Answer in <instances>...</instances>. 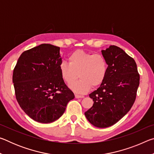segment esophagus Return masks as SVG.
<instances>
[{
  "instance_id": "1",
  "label": "esophagus",
  "mask_w": 154,
  "mask_h": 154,
  "mask_svg": "<svg viewBox=\"0 0 154 154\" xmlns=\"http://www.w3.org/2000/svg\"><path fill=\"white\" fill-rule=\"evenodd\" d=\"M75 98H83L84 97V96L83 95H79V94H75Z\"/></svg>"
}]
</instances>
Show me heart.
<instances>
[{
    "instance_id": "heart-1",
    "label": "heart",
    "mask_w": 154,
    "mask_h": 154,
    "mask_svg": "<svg viewBox=\"0 0 154 154\" xmlns=\"http://www.w3.org/2000/svg\"><path fill=\"white\" fill-rule=\"evenodd\" d=\"M69 63L62 61L58 69L61 77L67 84H71L78 77L81 79L70 85L77 94H85L92 87H98L105 80L108 72V62L100 54H92L76 50L68 58Z\"/></svg>"
}]
</instances>
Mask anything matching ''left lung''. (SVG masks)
Returning <instances> with one entry per match:
<instances>
[{
  "label": "left lung",
  "instance_id": "left-lung-1",
  "mask_svg": "<svg viewBox=\"0 0 154 154\" xmlns=\"http://www.w3.org/2000/svg\"><path fill=\"white\" fill-rule=\"evenodd\" d=\"M101 52L108 62L107 75L100 87L89 94L94 104L85 116L93 126L106 128L117 123L131 109L140 76L134 60L119 47L111 45Z\"/></svg>",
  "mask_w": 154,
  "mask_h": 154
}]
</instances>
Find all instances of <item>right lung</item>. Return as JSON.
I'll return each instance as SVG.
<instances>
[{
	"mask_svg": "<svg viewBox=\"0 0 154 154\" xmlns=\"http://www.w3.org/2000/svg\"><path fill=\"white\" fill-rule=\"evenodd\" d=\"M60 48L41 44L21 54L13 73L20 107L33 120L51 123L63 115L75 98L59 71Z\"/></svg>",
	"mask_w": 154,
	"mask_h": 154,
	"instance_id": "obj_1",
	"label": "right lung"
}]
</instances>
